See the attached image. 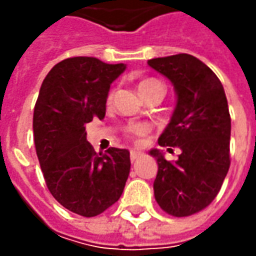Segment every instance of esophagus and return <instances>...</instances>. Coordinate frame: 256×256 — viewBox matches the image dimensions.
<instances>
[{
    "label": "esophagus",
    "mask_w": 256,
    "mask_h": 256,
    "mask_svg": "<svg viewBox=\"0 0 256 256\" xmlns=\"http://www.w3.org/2000/svg\"><path fill=\"white\" fill-rule=\"evenodd\" d=\"M141 156V152H138V151H131V155H130V158H131V161H136L138 158Z\"/></svg>",
    "instance_id": "esophagus-1"
}]
</instances>
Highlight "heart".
<instances>
[{"label":"heart","instance_id":"1","mask_svg":"<svg viewBox=\"0 0 256 256\" xmlns=\"http://www.w3.org/2000/svg\"><path fill=\"white\" fill-rule=\"evenodd\" d=\"M162 85L158 80H154V78H146V80H142L138 88H140V92L144 94L146 91H150L151 88H155V86H160ZM108 100H111V95L108 96ZM148 132V126L146 125H135L132 128V135L134 136H142Z\"/></svg>","mask_w":256,"mask_h":256}]
</instances>
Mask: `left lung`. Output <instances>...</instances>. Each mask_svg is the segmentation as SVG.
Listing matches in <instances>:
<instances>
[{"label":"left lung","mask_w":256,"mask_h":256,"mask_svg":"<svg viewBox=\"0 0 256 256\" xmlns=\"http://www.w3.org/2000/svg\"><path fill=\"white\" fill-rule=\"evenodd\" d=\"M148 65L166 76L176 94L171 121L158 144L181 150L175 162L160 150L150 151L158 162L154 195L166 214L188 216L214 201L230 170L228 101L218 76L192 55L154 58Z\"/></svg>","instance_id":"obj_1"}]
</instances>
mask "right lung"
Returning <instances> with one entry per match:
<instances>
[{
	"label": "right lung",
	"mask_w": 256,
	"mask_h": 256,
	"mask_svg": "<svg viewBox=\"0 0 256 256\" xmlns=\"http://www.w3.org/2000/svg\"><path fill=\"white\" fill-rule=\"evenodd\" d=\"M125 68L66 58L45 76L35 104L34 142L46 186L64 208L86 218L120 200L131 170L128 150L96 154L85 132V124L105 116L110 86Z\"/></svg>",
	"instance_id": "1"
}]
</instances>
